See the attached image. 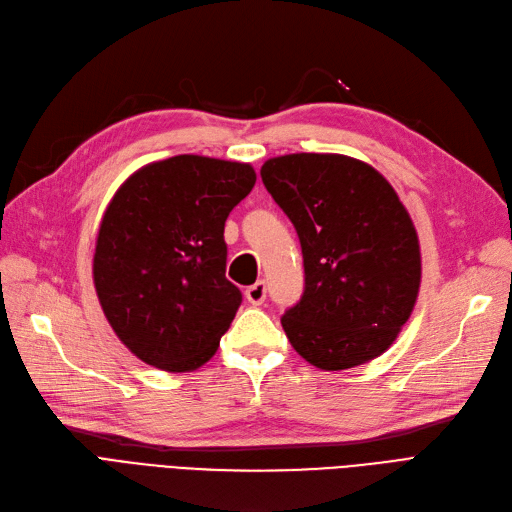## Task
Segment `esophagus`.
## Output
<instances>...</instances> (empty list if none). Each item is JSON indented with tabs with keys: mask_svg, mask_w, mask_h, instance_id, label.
<instances>
[{
	"mask_svg": "<svg viewBox=\"0 0 512 512\" xmlns=\"http://www.w3.org/2000/svg\"><path fill=\"white\" fill-rule=\"evenodd\" d=\"M266 293H268L266 282L259 280V282H255V285H251L249 289L244 291V297H246V301H249L251 306H261L263 301H266Z\"/></svg>",
	"mask_w": 512,
	"mask_h": 512,
	"instance_id": "1",
	"label": "esophagus"
}]
</instances>
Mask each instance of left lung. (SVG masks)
<instances>
[{
  "label": "left lung",
  "instance_id": "8db88e82",
  "mask_svg": "<svg viewBox=\"0 0 512 512\" xmlns=\"http://www.w3.org/2000/svg\"><path fill=\"white\" fill-rule=\"evenodd\" d=\"M261 179L295 225L306 289L280 318L295 352L323 371L384 354L418 301L415 225L377 170L342 154H287Z\"/></svg>",
  "mask_w": 512,
  "mask_h": 512
}]
</instances>
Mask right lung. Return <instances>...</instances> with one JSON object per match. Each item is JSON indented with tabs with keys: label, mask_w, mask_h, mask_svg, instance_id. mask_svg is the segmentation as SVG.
<instances>
[{
	"label": "right lung",
	"mask_w": 512,
	"mask_h": 512,
	"mask_svg": "<svg viewBox=\"0 0 512 512\" xmlns=\"http://www.w3.org/2000/svg\"><path fill=\"white\" fill-rule=\"evenodd\" d=\"M255 168L183 154L132 173L107 204L92 280L107 323L143 363L185 373L211 361L242 293L225 278V219Z\"/></svg>",
	"instance_id": "right-lung-1"
}]
</instances>
